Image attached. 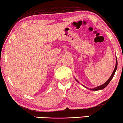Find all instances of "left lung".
Listing matches in <instances>:
<instances>
[{
	"mask_svg": "<svg viewBox=\"0 0 123 123\" xmlns=\"http://www.w3.org/2000/svg\"><path fill=\"white\" fill-rule=\"evenodd\" d=\"M117 66H118V62H117V59L116 64H115V68H114V70L113 72V73H112V74L111 75V76H110V77L109 78V79H108V80L106 81V82L104 84H103V85H100V86H99L96 87V88H95L90 89V90H96V91H97V90H99L103 89L105 88V87H106V86H107V85H108V84H109V83H110V81H111V80L112 79H113V76H114V74H115V72H116V70H117ZM76 81H77V82H78V81L76 79ZM84 87H85V88H87L86 86H84Z\"/></svg>",
	"mask_w": 123,
	"mask_h": 123,
	"instance_id": "left-lung-1",
	"label": "left lung"
}]
</instances>
